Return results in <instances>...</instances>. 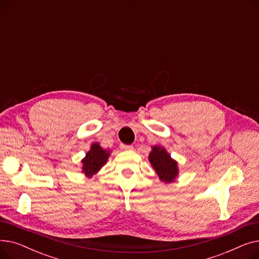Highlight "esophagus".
<instances>
[{
	"label": "esophagus",
	"mask_w": 259,
	"mask_h": 259,
	"mask_svg": "<svg viewBox=\"0 0 259 259\" xmlns=\"http://www.w3.org/2000/svg\"><path fill=\"white\" fill-rule=\"evenodd\" d=\"M119 148H120V150H124V151H126V150H132V149H133V147H132L131 145H124V144H121V145L119 146Z\"/></svg>",
	"instance_id": "obj_1"
}]
</instances>
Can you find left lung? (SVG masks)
I'll return each instance as SVG.
<instances>
[{"label": "left lung", "mask_w": 259, "mask_h": 259, "mask_svg": "<svg viewBox=\"0 0 259 259\" xmlns=\"http://www.w3.org/2000/svg\"><path fill=\"white\" fill-rule=\"evenodd\" d=\"M148 159L162 183L171 184L179 178V162L171 157L164 147L152 146Z\"/></svg>", "instance_id": "1"}]
</instances>
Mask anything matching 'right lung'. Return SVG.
I'll use <instances>...</instances> for the list:
<instances>
[{
  "label": "right lung",
  "instance_id": "1",
  "mask_svg": "<svg viewBox=\"0 0 259 259\" xmlns=\"http://www.w3.org/2000/svg\"><path fill=\"white\" fill-rule=\"evenodd\" d=\"M111 151L101 147L99 143H93L86 153L85 157L80 160L81 173H84L86 178L91 179L97 174L103 166L107 164V160L110 156Z\"/></svg>",
  "mask_w": 259,
  "mask_h": 259
}]
</instances>
